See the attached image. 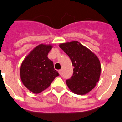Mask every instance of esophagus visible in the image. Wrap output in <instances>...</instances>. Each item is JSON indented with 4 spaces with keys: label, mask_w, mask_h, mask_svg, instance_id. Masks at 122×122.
Listing matches in <instances>:
<instances>
[{
    "label": "esophagus",
    "mask_w": 122,
    "mask_h": 122,
    "mask_svg": "<svg viewBox=\"0 0 122 122\" xmlns=\"http://www.w3.org/2000/svg\"><path fill=\"white\" fill-rule=\"evenodd\" d=\"M61 72H62V69H60V70H58V72H59V74L61 75Z\"/></svg>",
    "instance_id": "esophagus-1"
}]
</instances>
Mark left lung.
<instances>
[{
	"instance_id": "obj_1",
	"label": "left lung",
	"mask_w": 122,
	"mask_h": 122,
	"mask_svg": "<svg viewBox=\"0 0 122 122\" xmlns=\"http://www.w3.org/2000/svg\"><path fill=\"white\" fill-rule=\"evenodd\" d=\"M60 47L72 63V76L66 80L69 88L77 95H85L96 86L101 67L99 59L88 48L77 41L61 43Z\"/></svg>"
}]
</instances>
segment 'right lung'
<instances>
[{
    "mask_svg": "<svg viewBox=\"0 0 122 122\" xmlns=\"http://www.w3.org/2000/svg\"><path fill=\"white\" fill-rule=\"evenodd\" d=\"M52 46L41 45L30 51L22 62L20 77L23 85L34 93L46 89L55 77L60 76L54 68L53 61L47 57Z\"/></svg>",
    "mask_w": 122,
    "mask_h": 122,
    "instance_id": "obj_1",
    "label": "right lung"
}]
</instances>
